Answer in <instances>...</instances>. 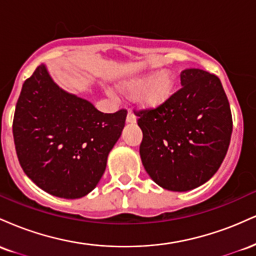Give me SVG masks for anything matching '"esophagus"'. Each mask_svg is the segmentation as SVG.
<instances>
[{"mask_svg": "<svg viewBox=\"0 0 256 256\" xmlns=\"http://www.w3.org/2000/svg\"><path fill=\"white\" fill-rule=\"evenodd\" d=\"M126 122H128V124H134V122H136V116H134V114L132 113L131 110H128V116H126Z\"/></svg>", "mask_w": 256, "mask_h": 256, "instance_id": "34e87169", "label": "esophagus"}]
</instances>
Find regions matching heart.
I'll list each match as a JSON object with an SVG mask.
<instances>
[{"instance_id":"obj_1","label":"heart","mask_w":256,"mask_h":256,"mask_svg":"<svg viewBox=\"0 0 256 256\" xmlns=\"http://www.w3.org/2000/svg\"><path fill=\"white\" fill-rule=\"evenodd\" d=\"M176 86L172 73L149 72L137 76L120 84L119 90L128 98H137L140 107L152 110L168 101Z\"/></svg>"}]
</instances>
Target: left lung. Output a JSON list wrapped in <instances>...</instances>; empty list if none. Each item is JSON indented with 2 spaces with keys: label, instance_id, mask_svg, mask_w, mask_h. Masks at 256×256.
Masks as SVG:
<instances>
[{
  "label": "left lung",
  "instance_id": "left-lung-1",
  "mask_svg": "<svg viewBox=\"0 0 256 256\" xmlns=\"http://www.w3.org/2000/svg\"><path fill=\"white\" fill-rule=\"evenodd\" d=\"M180 83L166 104L134 110L143 132V166L155 183L172 192H188L212 178L232 134L230 104L216 74L184 70Z\"/></svg>",
  "mask_w": 256,
  "mask_h": 256
}]
</instances>
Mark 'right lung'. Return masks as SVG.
<instances>
[{"label":"right lung","instance_id":"obj_1","mask_svg":"<svg viewBox=\"0 0 256 256\" xmlns=\"http://www.w3.org/2000/svg\"><path fill=\"white\" fill-rule=\"evenodd\" d=\"M128 110L102 113L66 92L38 66L22 84L13 119L20 166L50 195L79 198L104 174L107 158L125 126Z\"/></svg>","mask_w":256,"mask_h":256}]
</instances>
